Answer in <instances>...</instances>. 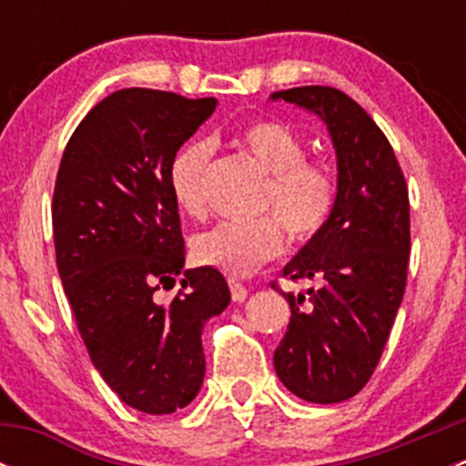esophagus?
I'll list each match as a JSON object with an SVG mask.
<instances>
[{
  "mask_svg": "<svg viewBox=\"0 0 466 466\" xmlns=\"http://www.w3.org/2000/svg\"><path fill=\"white\" fill-rule=\"evenodd\" d=\"M229 290H232L234 302H243L248 298V289L238 279H229Z\"/></svg>",
  "mask_w": 466,
  "mask_h": 466,
  "instance_id": "esophagus-1",
  "label": "esophagus"
}]
</instances>
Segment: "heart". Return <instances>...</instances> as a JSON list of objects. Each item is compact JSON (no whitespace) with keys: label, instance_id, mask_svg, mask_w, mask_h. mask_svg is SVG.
Returning a JSON list of instances; mask_svg holds the SVG:
<instances>
[{"label":"heart","instance_id":"b5f03b06","mask_svg":"<svg viewBox=\"0 0 466 466\" xmlns=\"http://www.w3.org/2000/svg\"><path fill=\"white\" fill-rule=\"evenodd\" d=\"M232 144L255 159L266 182L257 209L268 211L252 223L225 220L196 237L194 255L203 266L243 277L284 250V229L298 246L313 241L327 228L338 205V176L331 164L307 157L302 135L281 119H255L243 126ZM209 146L187 142L168 167V189L187 216L205 214L203 180Z\"/></svg>","mask_w":466,"mask_h":466}]
</instances>
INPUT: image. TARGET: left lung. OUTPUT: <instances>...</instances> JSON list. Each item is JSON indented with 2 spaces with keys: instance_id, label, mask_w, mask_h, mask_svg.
<instances>
[{
  "instance_id": "obj_1",
  "label": "left lung",
  "mask_w": 466,
  "mask_h": 466,
  "mask_svg": "<svg viewBox=\"0 0 466 466\" xmlns=\"http://www.w3.org/2000/svg\"><path fill=\"white\" fill-rule=\"evenodd\" d=\"M272 98L320 115L338 155L336 211L284 268L289 279L320 286L309 289V298L281 290L290 322L272 360L293 394L338 403L372 379L403 299L410 257L408 185L383 130L345 92L302 86Z\"/></svg>"
}]
</instances>
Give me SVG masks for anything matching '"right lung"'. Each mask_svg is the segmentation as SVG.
<instances>
[{
	"label": "right lung",
	"mask_w": 466,
	"mask_h": 466,
	"mask_svg": "<svg viewBox=\"0 0 466 466\" xmlns=\"http://www.w3.org/2000/svg\"><path fill=\"white\" fill-rule=\"evenodd\" d=\"M216 98L162 89L112 92L65 146L56 176V266L94 368L126 406L168 415L198 394L205 322L229 304L216 268L185 270L168 167L214 112Z\"/></svg>",
	"instance_id": "1"
}]
</instances>
